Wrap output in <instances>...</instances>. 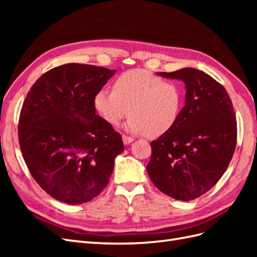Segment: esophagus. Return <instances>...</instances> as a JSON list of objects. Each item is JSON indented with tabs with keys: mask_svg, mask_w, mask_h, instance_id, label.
<instances>
[{
	"mask_svg": "<svg viewBox=\"0 0 257 257\" xmlns=\"http://www.w3.org/2000/svg\"><path fill=\"white\" fill-rule=\"evenodd\" d=\"M122 139H123L124 145H128V144L134 142V138L128 137V136H126V135H123V136H122Z\"/></svg>",
	"mask_w": 257,
	"mask_h": 257,
	"instance_id": "1",
	"label": "esophagus"
}]
</instances>
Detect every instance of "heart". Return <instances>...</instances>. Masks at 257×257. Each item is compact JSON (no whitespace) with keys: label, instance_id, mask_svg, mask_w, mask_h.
<instances>
[{"label":"heart","instance_id":"heart-1","mask_svg":"<svg viewBox=\"0 0 257 257\" xmlns=\"http://www.w3.org/2000/svg\"><path fill=\"white\" fill-rule=\"evenodd\" d=\"M184 91L175 81L145 69H130L116 77L113 90L103 88L94 96V107L110 125H118L130 112L125 128L131 133L159 137L180 118Z\"/></svg>","mask_w":257,"mask_h":257}]
</instances>
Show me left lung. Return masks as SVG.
Segmentation results:
<instances>
[{
  "label": "left lung",
  "instance_id": "8db88e82",
  "mask_svg": "<svg viewBox=\"0 0 257 257\" xmlns=\"http://www.w3.org/2000/svg\"><path fill=\"white\" fill-rule=\"evenodd\" d=\"M158 75L185 83V105L176 125L151 142L147 172L166 195L195 199L220 180L234 155V107L223 85L199 69L185 67Z\"/></svg>",
  "mask_w": 257,
  "mask_h": 257
}]
</instances>
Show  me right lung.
<instances>
[{
  "mask_svg": "<svg viewBox=\"0 0 257 257\" xmlns=\"http://www.w3.org/2000/svg\"><path fill=\"white\" fill-rule=\"evenodd\" d=\"M113 71L68 63L42 75L23 102L19 145L29 172L54 199L88 203L109 182L121 135L95 114L94 96Z\"/></svg>",
  "mask_w": 257,
  "mask_h": 257,
  "instance_id": "add662e5",
  "label": "right lung"
}]
</instances>
